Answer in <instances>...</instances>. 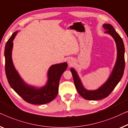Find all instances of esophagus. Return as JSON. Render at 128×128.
Returning <instances> with one entry per match:
<instances>
[{
	"label": "esophagus",
	"mask_w": 128,
	"mask_h": 128,
	"mask_svg": "<svg viewBox=\"0 0 128 128\" xmlns=\"http://www.w3.org/2000/svg\"><path fill=\"white\" fill-rule=\"evenodd\" d=\"M68 63L69 64L70 66L74 64V60L72 58H69L68 60Z\"/></svg>",
	"instance_id": "obj_1"
}]
</instances>
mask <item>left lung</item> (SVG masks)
<instances>
[{
  "instance_id": "left-lung-1",
  "label": "left lung",
  "mask_w": 128,
  "mask_h": 128,
  "mask_svg": "<svg viewBox=\"0 0 128 128\" xmlns=\"http://www.w3.org/2000/svg\"><path fill=\"white\" fill-rule=\"evenodd\" d=\"M103 27L106 30L104 33L108 34L114 39L117 52L116 63L107 80L98 89L88 90L83 85L76 70L73 68L70 69L77 91L86 100H98L107 98L120 82L124 74L125 69V47L123 40L111 24H104Z\"/></svg>"
}]
</instances>
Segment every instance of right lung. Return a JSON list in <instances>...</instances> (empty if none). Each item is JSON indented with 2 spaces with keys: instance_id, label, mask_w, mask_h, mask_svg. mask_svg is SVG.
I'll use <instances>...</instances> for the list:
<instances>
[{
  "instance_id": "add662e5",
  "label": "right lung",
  "mask_w": 128,
  "mask_h": 128,
  "mask_svg": "<svg viewBox=\"0 0 128 128\" xmlns=\"http://www.w3.org/2000/svg\"><path fill=\"white\" fill-rule=\"evenodd\" d=\"M18 31L14 32L7 42L4 49L5 71L11 88L23 99L32 104L48 103L56 98L59 82L62 73L67 68L66 62L52 65L48 71V80L41 87L28 84L16 69L12 60V50L14 38Z\"/></svg>"
}]
</instances>
